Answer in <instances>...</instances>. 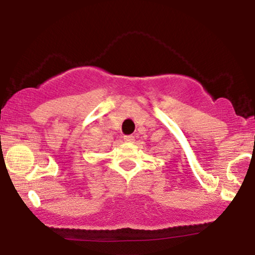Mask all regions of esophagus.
Wrapping results in <instances>:
<instances>
[{
	"mask_svg": "<svg viewBox=\"0 0 255 255\" xmlns=\"http://www.w3.org/2000/svg\"><path fill=\"white\" fill-rule=\"evenodd\" d=\"M124 139H125V141H127V142H133L134 140V135H125L124 136Z\"/></svg>",
	"mask_w": 255,
	"mask_h": 255,
	"instance_id": "obj_1",
	"label": "esophagus"
}]
</instances>
